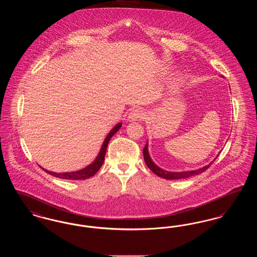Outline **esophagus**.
I'll use <instances>...</instances> for the list:
<instances>
[{"label": "esophagus", "instance_id": "esophagus-1", "mask_svg": "<svg viewBox=\"0 0 257 257\" xmlns=\"http://www.w3.org/2000/svg\"><path fill=\"white\" fill-rule=\"evenodd\" d=\"M145 117V111L142 109H135L132 110L128 116H127V120L128 121H136V120H141Z\"/></svg>", "mask_w": 257, "mask_h": 257}]
</instances>
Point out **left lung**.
<instances>
[{
	"instance_id": "left-lung-1",
	"label": "left lung",
	"mask_w": 257,
	"mask_h": 257,
	"mask_svg": "<svg viewBox=\"0 0 257 257\" xmlns=\"http://www.w3.org/2000/svg\"><path fill=\"white\" fill-rule=\"evenodd\" d=\"M144 158H145V162L147 164V167L149 168V170L153 171L156 175H158L159 177H162L164 179H169V180H176V179H182V178H188V177H191V176H194V175H197V174H200L202 173L203 171H206L208 168L213 164V162L215 160L218 158V156L213 160L209 165L204 166L203 168H200V169H197L195 171H178V172H173V171H168L163 170L159 168L153 161L151 159L150 155H149V152H148V143H147L146 147L144 148Z\"/></svg>"
}]
</instances>
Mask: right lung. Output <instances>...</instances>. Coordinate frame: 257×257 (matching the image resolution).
I'll return each mask as SVG.
<instances>
[{"instance_id": "add662e5", "label": "right lung", "mask_w": 257, "mask_h": 257, "mask_svg": "<svg viewBox=\"0 0 257 257\" xmlns=\"http://www.w3.org/2000/svg\"><path fill=\"white\" fill-rule=\"evenodd\" d=\"M122 123L119 122L118 124H116L110 132L109 134L107 135V137L105 138L104 142H103V145L100 148V151L98 153L97 156L95 160L89 164L88 166H86V168L80 170V171H70V172H62V173H59V172H54V171H50L48 170H45L43 168H41L44 171H46L47 173H49L50 175H53L55 177H58V178H61V179H66V180H85L87 179L91 176H93L96 172H97L100 168L102 167L103 163H104V160H105V154H106V150H107V147L109 145V142H110L111 137L113 135L115 134L121 127Z\"/></svg>"}]
</instances>
